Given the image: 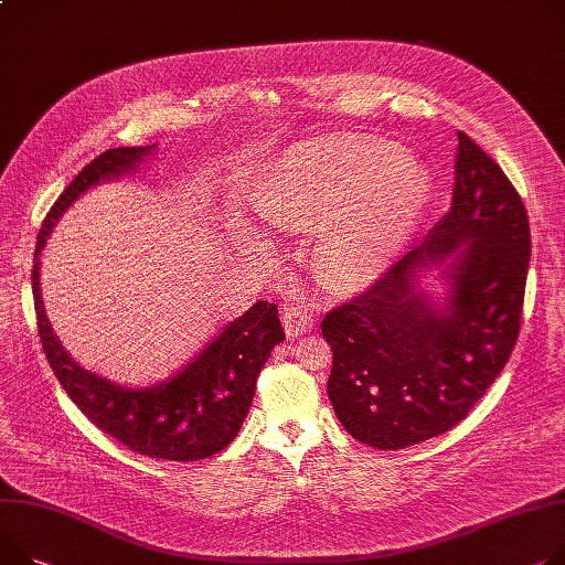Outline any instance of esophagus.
<instances>
[{
	"label": "esophagus",
	"mask_w": 565,
	"mask_h": 565,
	"mask_svg": "<svg viewBox=\"0 0 565 565\" xmlns=\"http://www.w3.org/2000/svg\"><path fill=\"white\" fill-rule=\"evenodd\" d=\"M282 321H285V330L289 337H300L306 334L308 330L315 328L317 319L315 312L308 308H300V306H289L282 310Z\"/></svg>",
	"instance_id": "1"
}]
</instances>
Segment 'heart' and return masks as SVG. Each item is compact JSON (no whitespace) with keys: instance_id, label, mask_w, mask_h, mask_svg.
I'll list each match as a JSON object with an SVG mask.
<instances>
[{"instance_id":"b5f03b06","label":"heart","mask_w":565,"mask_h":565,"mask_svg":"<svg viewBox=\"0 0 565 565\" xmlns=\"http://www.w3.org/2000/svg\"><path fill=\"white\" fill-rule=\"evenodd\" d=\"M429 199L427 173L401 147L345 134L289 147L257 207L276 226H321V271L339 287H362L405 248Z\"/></svg>"}]
</instances>
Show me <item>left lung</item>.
Here are the masks:
<instances>
[{
    "instance_id": "left-lung-1",
    "label": "left lung",
    "mask_w": 565,
    "mask_h": 565,
    "mask_svg": "<svg viewBox=\"0 0 565 565\" xmlns=\"http://www.w3.org/2000/svg\"><path fill=\"white\" fill-rule=\"evenodd\" d=\"M457 140L450 210L423 244L321 323L334 414L377 450L416 446L463 420L518 339L527 212L500 164L461 131ZM434 270L441 292L419 282Z\"/></svg>"
}]
</instances>
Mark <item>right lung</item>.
<instances>
[{
  "label": "right lung",
  "mask_w": 565,
  "mask_h": 565,
  "mask_svg": "<svg viewBox=\"0 0 565 565\" xmlns=\"http://www.w3.org/2000/svg\"><path fill=\"white\" fill-rule=\"evenodd\" d=\"M156 147H117L78 171L38 233L33 296L42 349L74 405L128 450L167 461H199L224 450L237 437L255 396L257 375L285 339L274 302L257 300L169 377L134 386L83 369L65 351L47 319L40 289V253L65 210L90 188L136 173Z\"/></svg>",
  "instance_id": "1"
}]
</instances>
